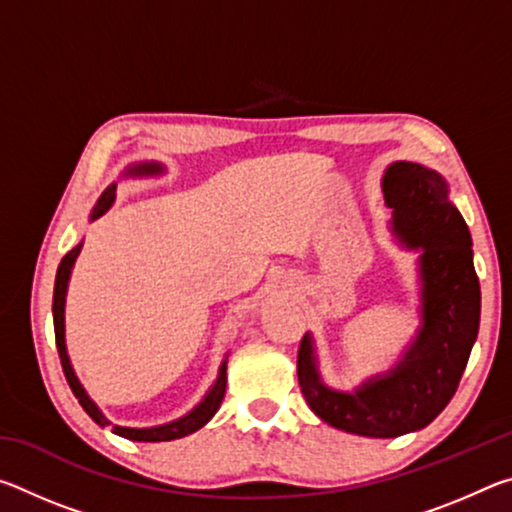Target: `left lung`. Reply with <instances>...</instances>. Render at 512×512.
<instances>
[{"instance_id": "left-lung-1", "label": "left lung", "mask_w": 512, "mask_h": 512, "mask_svg": "<svg viewBox=\"0 0 512 512\" xmlns=\"http://www.w3.org/2000/svg\"><path fill=\"white\" fill-rule=\"evenodd\" d=\"M393 232L420 248L422 329L404 359L354 393L323 386L309 336L300 341L298 384L320 420L357 436L395 438L418 431L452 400L479 334L481 289L472 237L449 203L445 180L422 164L395 162L384 176Z\"/></svg>"}]
</instances>
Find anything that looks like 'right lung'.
I'll use <instances>...</instances> for the list:
<instances>
[{
    "label": "right lung",
    "instance_id": "add662e5",
    "mask_svg": "<svg viewBox=\"0 0 512 512\" xmlns=\"http://www.w3.org/2000/svg\"><path fill=\"white\" fill-rule=\"evenodd\" d=\"M162 167L160 164H140V167H133L131 173H160ZM115 201V185H110L106 192L101 194V198L94 205L92 210V219H97L103 212L108 210V207ZM81 253V244L69 250V253L63 257V262L58 264V271H56V284H54V332H56V348H58V357H60V366H63L65 372V379L69 388H72V393L76 395V400L83 406V411L90 415V418L99 424V427H112V433H117L121 438H128V440H137V443H164V440H176V438H183L189 436V433H194L203 427V424L210 422L212 415L219 411V406L223 402V395H225V361L221 363V370H219V377H216L212 391L205 395V400L196 406L192 413H187L185 418H180L176 422H169V424H162V427H151V429H131V427H117V424H112L106 415H103L97 404H94L88 395H85L83 386L79 384V379H76L72 366H69V359H67V350H65V293H67V280H69V273H72V266L76 262V257Z\"/></svg>",
    "mask_w": 512,
    "mask_h": 512
}]
</instances>
